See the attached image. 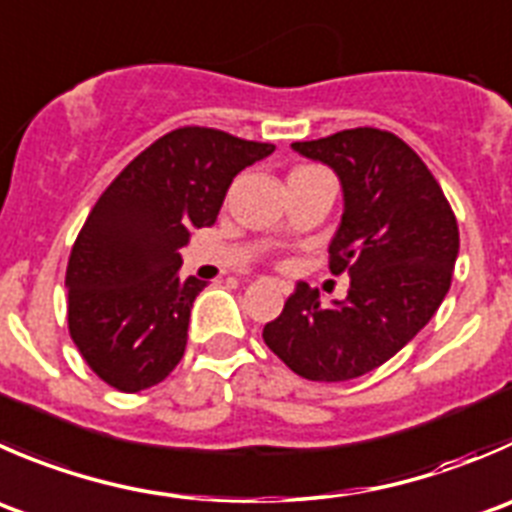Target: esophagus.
Segmentation results:
<instances>
[{
  "mask_svg": "<svg viewBox=\"0 0 512 512\" xmlns=\"http://www.w3.org/2000/svg\"><path fill=\"white\" fill-rule=\"evenodd\" d=\"M277 285H280V290H282V292H287V290H290V287H287V282H282V280L277 282Z\"/></svg>",
  "mask_w": 512,
  "mask_h": 512,
  "instance_id": "obj_1",
  "label": "esophagus"
}]
</instances>
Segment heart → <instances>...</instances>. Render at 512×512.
<instances>
[{
    "instance_id": "obj_1",
    "label": "heart",
    "mask_w": 512,
    "mask_h": 512,
    "mask_svg": "<svg viewBox=\"0 0 512 512\" xmlns=\"http://www.w3.org/2000/svg\"><path fill=\"white\" fill-rule=\"evenodd\" d=\"M315 172H322L320 167H297V170L290 172V177H300V175H315Z\"/></svg>"
}]
</instances>
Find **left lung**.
<instances>
[{"label": "left lung", "instance_id": "8db88e82", "mask_svg": "<svg viewBox=\"0 0 512 512\" xmlns=\"http://www.w3.org/2000/svg\"><path fill=\"white\" fill-rule=\"evenodd\" d=\"M292 150L340 180L345 210L327 250L330 272H347L350 290L322 305L320 292L297 282L262 337L305 380H352L388 362L438 312L458 260V222L433 172L393 132L357 127Z\"/></svg>", "mask_w": 512, "mask_h": 512}]
</instances>
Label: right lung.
Here are the masks:
<instances>
[{
    "mask_svg": "<svg viewBox=\"0 0 512 512\" xmlns=\"http://www.w3.org/2000/svg\"><path fill=\"white\" fill-rule=\"evenodd\" d=\"M275 152L210 127H180L124 167L89 212L67 265L69 335L122 393L165 380L185 355L195 297L180 247L215 225L237 172Z\"/></svg>",
    "mask_w": 512,
    "mask_h": 512,
    "instance_id": "right-lung-1",
    "label": "right lung"
}]
</instances>
